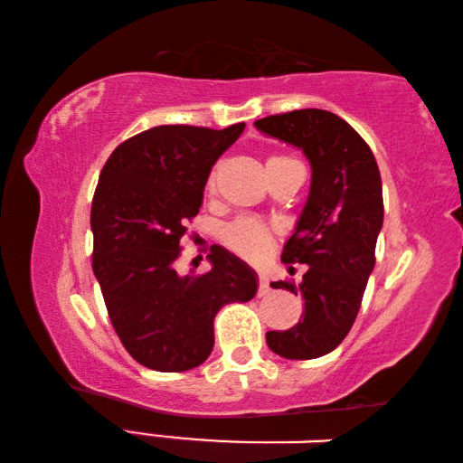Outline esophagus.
Here are the masks:
<instances>
[{
	"label": "esophagus",
	"instance_id": "esophagus-1",
	"mask_svg": "<svg viewBox=\"0 0 463 463\" xmlns=\"http://www.w3.org/2000/svg\"><path fill=\"white\" fill-rule=\"evenodd\" d=\"M269 281L265 276H260V296H268L269 294Z\"/></svg>",
	"mask_w": 463,
	"mask_h": 463
}]
</instances>
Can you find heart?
<instances>
[{"mask_svg": "<svg viewBox=\"0 0 463 463\" xmlns=\"http://www.w3.org/2000/svg\"><path fill=\"white\" fill-rule=\"evenodd\" d=\"M292 159L284 155H273L269 156L265 165H276V163ZM208 185H214V174L210 175ZM226 242H229L231 249L237 250L239 255L247 257V260H257V257L265 255V250L271 247V231L260 221H253V218H241V221L231 224L229 231H226Z\"/></svg>", "mask_w": 463, "mask_h": 463, "instance_id": "obj_1", "label": "heart"}]
</instances>
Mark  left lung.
Masks as SVG:
<instances>
[{
    "label": "left lung",
    "instance_id": "obj_1",
    "mask_svg": "<svg viewBox=\"0 0 463 463\" xmlns=\"http://www.w3.org/2000/svg\"><path fill=\"white\" fill-rule=\"evenodd\" d=\"M265 137L300 148L310 163V192L281 260L308 265L298 286L304 310L288 331L265 335L273 354L317 359L331 354L354 326L375 265L383 222L382 177L372 148L333 112L294 109L255 122Z\"/></svg>",
    "mask_w": 463,
    "mask_h": 463
}]
</instances>
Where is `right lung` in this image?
I'll list each match as a JSON object with an SVG mask.
<instances>
[{"mask_svg":"<svg viewBox=\"0 0 463 463\" xmlns=\"http://www.w3.org/2000/svg\"><path fill=\"white\" fill-rule=\"evenodd\" d=\"M242 130V122L222 130L148 128L116 146L99 174L93 273L116 335L148 370L187 372L206 362L216 312L249 302L260 288L255 269L218 245L203 276H179L174 268L210 171Z\"/></svg>","mask_w":463,"mask_h":463,"instance_id":"add662e5","label":"right lung"}]
</instances>
